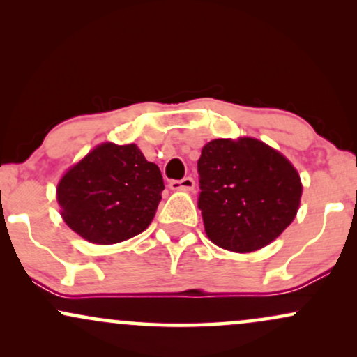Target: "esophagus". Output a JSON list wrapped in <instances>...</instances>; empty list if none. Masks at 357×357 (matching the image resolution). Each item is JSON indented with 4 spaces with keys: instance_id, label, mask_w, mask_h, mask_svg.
<instances>
[{
    "instance_id": "34e87169",
    "label": "esophagus",
    "mask_w": 357,
    "mask_h": 357,
    "mask_svg": "<svg viewBox=\"0 0 357 357\" xmlns=\"http://www.w3.org/2000/svg\"><path fill=\"white\" fill-rule=\"evenodd\" d=\"M169 188L173 191H192L195 188V179L190 178H183V179H176V181L169 183Z\"/></svg>"
}]
</instances>
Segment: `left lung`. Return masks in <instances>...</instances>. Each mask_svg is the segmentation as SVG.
<instances>
[{
    "label": "left lung",
    "instance_id": "left-lung-1",
    "mask_svg": "<svg viewBox=\"0 0 357 357\" xmlns=\"http://www.w3.org/2000/svg\"><path fill=\"white\" fill-rule=\"evenodd\" d=\"M204 231L216 247H267L297 216L302 181L284 154L255 137L213 139L198 161Z\"/></svg>",
    "mask_w": 357,
    "mask_h": 357
}]
</instances>
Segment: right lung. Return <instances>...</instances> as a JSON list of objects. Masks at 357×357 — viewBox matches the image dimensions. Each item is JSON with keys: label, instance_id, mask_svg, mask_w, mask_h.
<instances>
[{"label": "right lung", "instance_id": "1", "mask_svg": "<svg viewBox=\"0 0 357 357\" xmlns=\"http://www.w3.org/2000/svg\"><path fill=\"white\" fill-rule=\"evenodd\" d=\"M165 181L136 144L102 142L68 167L56 184L67 227L96 245L132 238L153 221Z\"/></svg>", "mask_w": 357, "mask_h": 357}]
</instances>
